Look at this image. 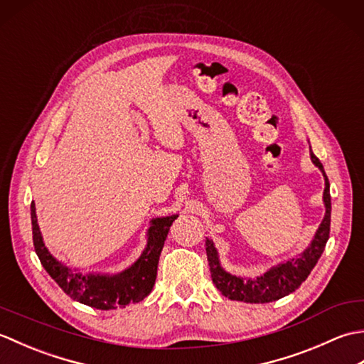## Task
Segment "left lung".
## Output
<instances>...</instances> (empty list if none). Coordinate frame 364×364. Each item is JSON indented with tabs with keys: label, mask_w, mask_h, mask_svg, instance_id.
<instances>
[{
	"label": "left lung",
	"mask_w": 364,
	"mask_h": 364,
	"mask_svg": "<svg viewBox=\"0 0 364 364\" xmlns=\"http://www.w3.org/2000/svg\"><path fill=\"white\" fill-rule=\"evenodd\" d=\"M311 161L316 167L321 168V172L326 178V189H323V203H326V215L316 231L311 244L308 249L300 253L297 258H292L286 262H282L272 269H269L266 274L257 278H241L231 275L222 269L219 262V255L211 239L206 237V255L210 262L211 278L223 296L230 300L247 301V304H267L282 299L288 294L296 291L299 286L306 280L310 275L316 262L319 261L321 255L326 249L330 235V215H331V202H330V183L323 172L321 161L314 156L311 151Z\"/></svg>",
	"instance_id": "1"
}]
</instances>
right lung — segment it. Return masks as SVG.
Segmentation results:
<instances>
[{
	"label": "right lung",
	"instance_id": "right-lung-1",
	"mask_svg": "<svg viewBox=\"0 0 364 364\" xmlns=\"http://www.w3.org/2000/svg\"><path fill=\"white\" fill-rule=\"evenodd\" d=\"M178 215H167L151 220L149 228L146 247L133 266L117 275L81 274L72 270L64 262L58 261L46 249L38 230L36 206L31 203V222H33V242L38 259L46 272L63 291L80 304L89 305L97 310H115L129 304L144 300L153 289L158 274V262L170 225Z\"/></svg>",
	"mask_w": 364,
	"mask_h": 364
}]
</instances>
